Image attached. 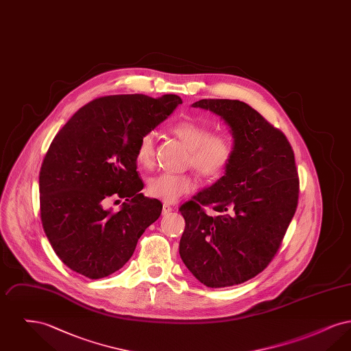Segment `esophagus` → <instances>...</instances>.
Returning <instances> with one entry per match:
<instances>
[{
	"label": "esophagus",
	"mask_w": 351,
	"mask_h": 351,
	"mask_svg": "<svg viewBox=\"0 0 351 351\" xmlns=\"http://www.w3.org/2000/svg\"><path fill=\"white\" fill-rule=\"evenodd\" d=\"M172 212V206L169 204H163V215H168Z\"/></svg>",
	"instance_id": "esophagus-1"
}]
</instances>
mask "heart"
I'll list each match as a JSON object with an SVG mask.
<instances>
[{
  "label": "heart",
  "mask_w": 351,
  "mask_h": 351,
  "mask_svg": "<svg viewBox=\"0 0 351 351\" xmlns=\"http://www.w3.org/2000/svg\"><path fill=\"white\" fill-rule=\"evenodd\" d=\"M175 134L189 149L188 165L205 178H217L229 167L233 158V141L225 133H212L208 125L180 121L172 128ZM154 158V138L147 133L141 136L136 147V160L150 166ZM195 189V182L189 175L163 172L152 178L147 192L151 197L173 202Z\"/></svg>",
  "instance_id": "obj_1"
}]
</instances>
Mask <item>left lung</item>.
<instances>
[{
	"label": "left lung",
	"instance_id": "1",
	"mask_svg": "<svg viewBox=\"0 0 351 351\" xmlns=\"http://www.w3.org/2000/svg\"><path fill=\"white\" fill-rule=\"evenodd\" d=\"M192 106L225 121L234 151L225 175L180 206L179 252L204 285L232 287L262 272L282 245L299 200L295 155L285 135L242 101L205 99Z\"/></svg>",
	"mask_w": 351,
	"mask_h": 351
}]
</instances>
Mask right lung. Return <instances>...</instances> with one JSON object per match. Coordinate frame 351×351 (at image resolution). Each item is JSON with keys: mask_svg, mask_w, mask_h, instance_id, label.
I'll list each match as a JSON object with an SVG mask.
<instances>
[{"mask_svg": "<svg viewBox=\"0 0 351 351\" xmlns=\"http://www.w3.org/2000/svg\"><path fill=\"white\" fill-rule=\"evenodd\" d=\"M183 101L176 95L105 96L80 108L55 135L39 172L40 218L60 261L89 279L109 276L132 258L162 213L141 193L136 147ZM125 198L118 213L103 208Z\"/></svg>", "mask_w": 351, "mask_h": 351, "instance_id": "obj_1", "label": "right lung"}]
</instances>
